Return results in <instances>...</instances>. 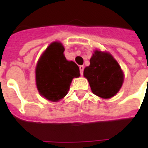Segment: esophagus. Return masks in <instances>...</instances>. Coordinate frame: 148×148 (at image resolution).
Masks as SVG:
<instances>
[{
  "instance_id": "1",
  "label": "esophagus",
  "mask_w": 148,
  "mask_h": 148,
  "mask_svg": "<svg viewBox=\"0 0 148 148\" xmlns=\"http://www.w3.org/2000/svg\"><path fill=\"white\" fill-rule=\"evenodd\" d=\"M84 66H79V70H80V74L82 75H83V73H84Z\"/></svg>"
}]
</instances>
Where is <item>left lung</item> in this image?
Segmentation results:
<instances>
[{"instance_id": "obj_1", "label": "left lung", "mask_w": 148, "mask_h": 148, "mask_svg": "<svg viewBox=\"0 0 148 148\" xmlns=\"http://www.w3.org/2000/svg\"><path fill=\"white\" fill-rule=\"evenodd\" d=\"M90 63L84 70V75L88 80L92 92L103 99L114 96L124 81L118 62L110 53L95 50Z\"/></svg>"}]
</instances>
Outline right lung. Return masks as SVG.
Listing matches in <instances>:
<instances>
[{
  "mask_svg": "<svg viewBox=\"0 0 148 148\" xmlns=\"http://www.w3.org/2000/svg\"><path fill=\"white\" fill-rule=\"evenodd\" d=\"M61 43L51 44L41 56L36 66V84L42 96L51 101L63 99L73 78L80 75L78 65L64 56Z\"/></svg>",
  "mask_w": 148,
  "mask_h": 148,
  "instance_id": "right-lung-1",
  "label": "right lung"
}]
</instances>
